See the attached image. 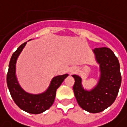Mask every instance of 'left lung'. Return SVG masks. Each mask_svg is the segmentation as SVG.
I'll use <instances>...</instances> for the list:
<instances>
[{"mask_svg": "<svg viewBox=\"0 0 127 127\" xmlns=\"http://www.w3.org/2000/svg\"><path fill=\"white\" fill-rule=\"evenodd\" d=\"M93 52L99 64L100 78L90 91L82 86V79L73 74L74 96L80 107L90 113H99L111 106L116 99L122 82L120 65L117 58L108 47L95 48Z\"/></svg>", "mask_w": 127, "mask_h": 127, "instance_id": "left-lung-1", "label": "left lung"}]
</instances>
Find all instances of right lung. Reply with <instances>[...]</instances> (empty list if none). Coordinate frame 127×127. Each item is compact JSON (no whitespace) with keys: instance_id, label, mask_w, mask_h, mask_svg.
<instances>
[{"instance_id":"right-lung-1","label":"right lung","mask_w":127,"mask_h":127,"mask_svg":"<svg viewBox=\"0 0 127 127\" xmlns=\"http://www.w3.org/2000/svg\"><path fill=\"white\" fill-rule=\"evenodd\" d=\"M26 43L27 42L22 44L14 52L10 58L7 73V85L13 101L20 109L28 113L37 114L46 111L53 105L57 89L68 74L55 77L51 81L48 89L42 94L32 95L24 91L18 84L15 76V64L20 53Z\"/></svg>"}]
</instances>
